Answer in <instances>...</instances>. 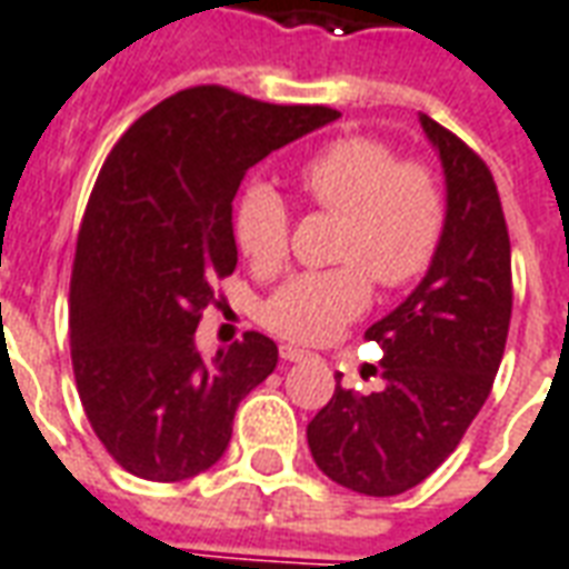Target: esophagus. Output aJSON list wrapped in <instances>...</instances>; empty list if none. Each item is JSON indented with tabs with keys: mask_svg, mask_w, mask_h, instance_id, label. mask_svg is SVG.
<instances>
[{
	"mask_svg": "<svg viewBox=\"0 0 569 569\" xmlns=\"http://www.w3.org/2000/svg\"><path fill=\"white\" fill-rule=\"evenodd\" d=\"M309 358V351H302L297 346H281V360H288V363H297V360Z\"/></svg>",
	"mask_w": 569,
	"mask_h": 569,
	"instance_id": "34e87169",
	"label": "esophagus"
}]
</instances>
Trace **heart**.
Masks as SVG:
<instances>
[{"instance_id":"heart-1","label":"heart","mask_w":569,"mask_h":569,"mask_svg":"<svg viewBox=\"0 0 569 569\" xmlns=\"http://www.w3.org/2000/svg\"><path fill=\"white\" fill-rule=\"evenodd\" d=\"M297 184L315 209L336 214L342 267L302 272L263 302V325L281 339L318 346L333 339L370 306L372 281L406 288L433 263L446 197L433 169L397 160L376 136H339L297 169ZM236 244L257 269H279L288 257L290 209L269 184H251L236 209Z\"/></svg>"}]
</instances>
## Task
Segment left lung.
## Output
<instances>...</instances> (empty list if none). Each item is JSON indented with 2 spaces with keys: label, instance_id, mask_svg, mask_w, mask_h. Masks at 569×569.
Returning <instances> with one entry per match:
<instances>
[{
  "label": "left lung",
  "instance_id": "left-lung-1",
  "mask_svg": "<svg viewBox=\"0 0 569 569\" xmlns=\"http://www.w3.org/2000/svg\"><path fill=\"white\" fill-rule=\"evenodd\" d=\"M446 169L449 211L433 263L388 318L367 330L385 360L379 391L336 381L306 427L318 470L358 495L425 482L479 416L512 318V254L495 176L470 144L421 114Z\"/></svg>",
  "mask_w": 569,
  "mask_h": 569
}]
</instances>
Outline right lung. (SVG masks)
I'll use <instances>...</instances> for the list:
<instances>
[{
    "label": "right lung",
    "mask_w": 569,
    "mask_h": 569,
    "mask_svg": "<svg viewBox=\"0 0 569 569\" xmlns=\"http://www.w3.org/2000/svg\"><path fill=\"white\" fill-rule=\"evenodd\" d=\"M339 118L227 87H188L123 132L78 230L69 346L84 416L120 467L181 482L218 463L233 416L279 363L248 333L202 363L193 336L236 269L233 197L267 153Z\"/></svg>",
    "instance_id": "obj_1"
}]
</instances>
